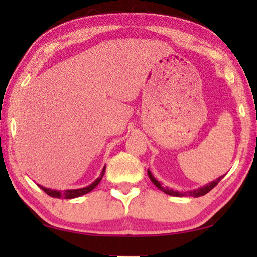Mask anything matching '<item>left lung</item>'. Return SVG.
I'll return each mask as SVG.
<instances>
[{
  "instance_id": "left-lung-1",
  "label": "left lung",
  "mask_w": 257,
  "mask_h": 257,
  "mask_svg": "<svg viewBox=\"0 0 257 257\" xmlns=\"http://www.w3.org/2000/svg\"><path fill=\"white\" fill-rule=\"evenodd\" d=\"M147 173H149V177H150V179L153 181V184L158 187V188H160V189H162L165 194H168V195H172V196H179V197H181V196H187V195H190V196H194V197H199V196H204V195L205 194H207L208 191L210 190H212L213 188H214V187L219 184V182L221 181V179H222V178L224 177V176H222V177H220V178H217V179L215 180V181H212L211 184H208V185H206V186H204V187H202V188H198V189H195V190H193V191H187V193H178V191H173L172 189H168V188H162V187H161V185H160V182L155 179V178L152 176V173L150 172V171H147Z\"/></svg>"
}]
</instances>
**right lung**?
<instances>
[{
    "label": "right lung",
    "instance_id": "1",
    "mask_svg": "<svg viewBox=\"0 0 257 257\" xmlns=\"http://www.w3.org/2000/svg\"><path fill=\"white\" fill-rule=\"evenodd\" d=\"M104 173H105V167L103 168L101 176H99L96 180H95L92 185H89L88 187H85V188H80V189H68V190H62V191H58V190H53V189H50V188H45V187L40 186L41 188L45 191V193L49 195L51 197H55V198H64V199H70V198H76V197H79L81 195H85L87 193H89V191H92L95 187H96L99 181L102 180V178L104 176Z\"/></svg>",
    "mask_w": 257,
    "mask_h": 257
}]
</instances>
